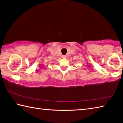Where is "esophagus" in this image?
Returning <instances> with one entry per match:
<instances>
[{
    "mask_svg": "<svg viewBox=\"0 0 123 123\" xmlns=\"http://www.w3.org/2000/svg\"><path fill=\"white\" fill-rule=\"evenodd\" d=\"M62 58H63V59H66L67 58V56L66 55H62Z\"/></svg>",
    "mask_w": 123,
    "mask_h": 123,
    "instance_id": "34e87169",
    "label": "esophagus"
}]
</instances>
